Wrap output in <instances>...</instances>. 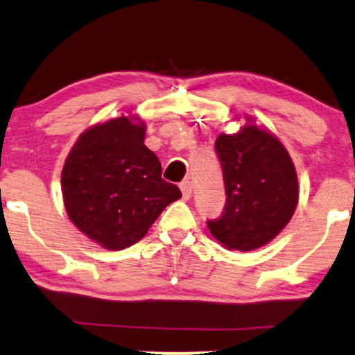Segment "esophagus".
I'll return each mask as SVG.
<instances>
[{
  "instance_id": "34e87169",
  "label": "esophagus",
  "mask_w": 355,
  "mask_h": 355,
  "mask_svg": "<svg viewBox=\"0 0 355 355\" xmlns=\"http://www.w3.org/2000/svg\"><path fill=\"white\" fill-rule=\"evenodd\" d=\"M179 187H181V191H182V198L191 199V196H192V184H191L189 179L182 181L181 184H179Z\"/></svg>"
}]
</instances>
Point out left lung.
Masks as SVG:
<instances>
[{"label":"left lung","mask_w":355,"mask_h":355,"mask_svg":"<svg viewBox=\"0 0 355 355\" xmlns=\"http://www.w3.org/2000/svg\"><path fill=\"white\" fill-rule=\"evenodd\" d=\"M225 184L222 216L207 220L211 234L229 250L263 247L286 227L298 204V178L282 141L247 125L216 141Z\"/></svg>","instance_id":"left-lung-1"}]
</instances>
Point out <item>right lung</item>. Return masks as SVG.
Instances as JSON below:
<instances>
[{
    "label": "right lung",
    "mask_w": 355,
    "mask_h": 355,
    "mask_svg": "<svg viewBox=\"0 0 355 355\" xmlns=\"http://www.w3.org/2000/svg\"><path fill=\"white\" fill-rule=\"evenodd\" d=\"M138 118L120 116L78 137L62 169L64 205L80 232L108 250L141 240L166 205L181 199L144 146Z\"/></svg>",
    "instance_id": "1"
}]
</instances>
